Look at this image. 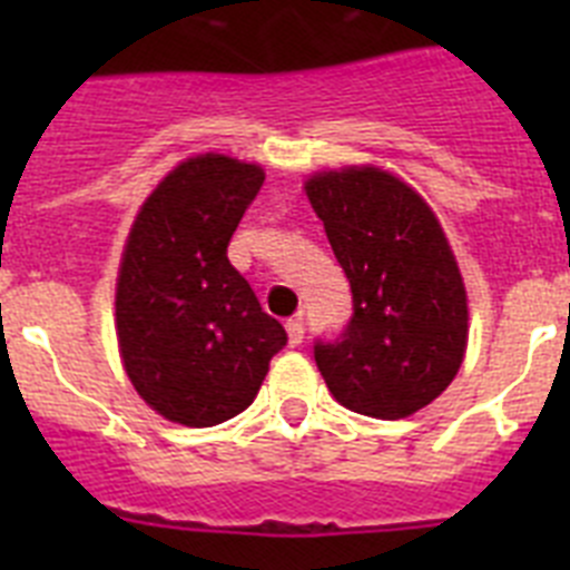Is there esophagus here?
Wrapping results in <instances>:
<instances>
[{"label":"esophagus","mask_w":570,"mask_h":570,"mask_svg":"<svg viewBox=\"0 0 570 570\" xmlns=\"http://www.w3.org/2000/svg\"><path fill=\"white\" fill-rule=\"evenodd\" d=\"M285 331H288V345L296 347L302 345V336H305V325H302V316H291L285 322Z\"/></svg>","instance_id":"34e87169"}]
</instances>
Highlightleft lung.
<instances>
[{
    "label": "left lung",
    "mask_w": 570,
    "mask_h": 570,
    "mask_svg": "<svg viewBox=\"0 0 570 570\" xmlns=\"http://www.w3.org/2000/svg\"><path fill=\"white\" fill-rule=\"evenodd\" d=\"M305 196L354 294L351 325L316 345L340 405L402 420L454 382L468 347V294L434 208L380 165L316 170Z\"/></svg>",
    "instance_id": "obj_1"
}]
</instances>
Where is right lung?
Returning a JSON list of instances; mask_svg holds the SVG:
<instances>
[{
  "label": "right lung",
  "mask_w": 570,
  "mask_h": 570,
  "mask_svg": "<svg viewBox=\"0 0 570 570\" xmlns=\"http://www.w3.org/2000/svg\"><path fill=\"white\" fill-rule=\"evenodd\" d=\"M265 170L196 154L163 176L125 239L116 342L134 391L176 425L210 428L259 394L288 336L228 262V242Z\"/></svg>",
  "instance_id": "obj_1"
}]
</instances>
